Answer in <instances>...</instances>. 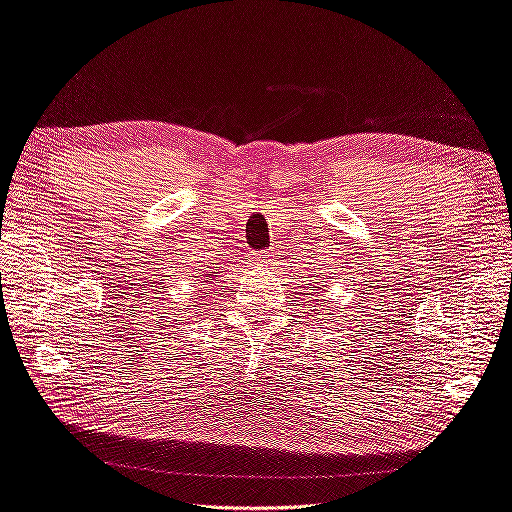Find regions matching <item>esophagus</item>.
I'll return each mask as SVG.
<instances>
[{
  "label": "esophagus",
  "mask_w": 512,
  "mask_h": 512,
  "mask_svg": "<svg viewBox=\"0 0 512 512\" xmlns=\"http://www.w3.org/2000/svg\"><path fill=\"white\" fill-rule=\"evenodd\" d=\"M270 255H266V253H248L246 255V261L248 264H264V261L268 259Z\"/></svg>",
  "instance_id": "34e87169"
}]
</instances>
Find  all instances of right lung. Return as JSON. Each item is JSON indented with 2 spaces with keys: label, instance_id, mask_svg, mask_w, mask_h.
I'll return each mask as SVG.
<instances>
[{
  "label": "right lung",
  "instance_id": "add662e5",
  "mask_svg": "<svg viewBox=\"0 0 512 512\" xmlns=\"http://www.w3.org/2000/svg\"><path fill=\"white\" fill-rule=\"evenodd\" d=\"M213 277H218V272H216V275H213ZM202 283H205V281H202Z\"/></svg>",
  "mask_w": 512,
  "mask_h": 512
}]
</instances>
